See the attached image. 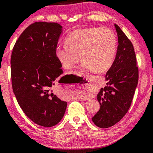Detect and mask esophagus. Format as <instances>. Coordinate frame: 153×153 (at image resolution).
<instances>
[{
    "label": "esophagus",
    "mask_w": 153,
    "mask_h": 153,
    "mask_svg": "<svg viewBox=\"0 0 153 153\" xmlns=\"http://www.w3.org/2000/svg\"><path fill=\"white\" fill-rule=\"evenodd\" d=\"M80 88L84 91V92L87 93V92H88V91H90L91 84L89 83L85 84H84V85H82V86H80Z\"/></svg>",
    "instance_id": "1"
}]
</instances>
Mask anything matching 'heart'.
Instances as JSON below:
<instances>
[{"instance_id":"obj_1","label":"heart","mask_w":153,"mask_h":153,"mask_svg":"<svg viewBox=\"0 0 153 153\" xmlns=\"http://www.w3.org/2000/svg\"><path fill=\"white\" fill-rule=\"evenodd\" d=\"M117 47L116 36L109 29L86 27L68 34L66 45L56 47V56L65 69H72L81 58L83 69L103 73L112 65Z\"/></svg>"}]
</instances>
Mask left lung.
I'll return each instance as SVG.
<instances>
[{"instance_id":"1","label":"left lung","mask_w":153,"mask_h":153,"mask_svg":"<svg viewBox=\"0 0 153 153\" xmlns=\"http://www.w3.org/2000/svg\"><path fill=\"white\" fill-rule=\"evenodd\" d=\"M115 27L118 37L117 53L106 73V86L97 95L100 108L92 117L93 123L102 128L113 126L126 115L138 83L133 45L119 26L115 24Z\"/></svg>"}]
</instances>
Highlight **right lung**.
Masks as SVG:
<instances>
[{"label":"right lung","instance_id":"1","mask_svg":"<svg viewBox=\"0 0 153 153\" xmlns=\"http://www.w3.org/2000/svg\"><path fill=\"white\" fill-rule=\"evenodd\" d=\"M62 32L56 22H34L21 33L11 53V83L18 103L29 119L44 127L58 124L67 106L57 95L58 82L64 77L59 79L63 71L56 56Z\"/></svg>","mask_w":153,"mask_h":153}]
</instances>
